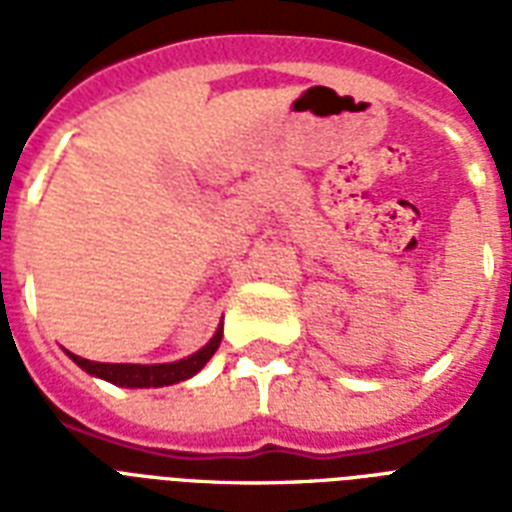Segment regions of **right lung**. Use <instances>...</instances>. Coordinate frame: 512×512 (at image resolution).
<instances>
[{"label":"right lung","mask_w":512,"mask_h":512,"mask_svg":"<svg viewBox=\"0 0 512 512\" xmlns=\"http://www.w3.org/2000/svg\"><path fill=\"white\" fill-rule=\"evenodd\" d=\"M220 340H223V327H217L215 337L204 348L196 350L193 356L172 361V364H100V361H87L82 356H74L68 350L66 353L87 374L114 382L119 388H164V385H175V382H183L196 372H201L209 358L215 356V350L220 348Z\"/></svg>","instance_id":"right-lung-1"}]
</instances>
